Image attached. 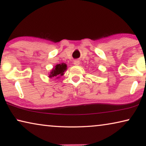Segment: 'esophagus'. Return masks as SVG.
<instances>
[{
	"instance_id": "34e87169",
	"label": "esophagus",
	"mask_w": 146,
	"mask_h": 146,
	"mask_svg": "<svg viewBox=\"0 0 146 146\" xmlns=\"http://www.w3.org/2000/svg\"><path fill=\"white\" fill-rule=\"evenodd\" d=\"M74 64L76 66H78L80 64V61L78 60H74Z\"/></svg>"
}]
</instances>
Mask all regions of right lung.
Instances as JSON below:
<instances>
[{
  "instance_id": "1",
  "label": "right lung",
  "mask_w": 146,
  "mask_h": 146,
  "mask_svg": "<svg viewBox=\"0 0 146 146\" xmlns=\"http://www.w3.org/2000/svg\"><path fill=\"white\" fill-rule=\"evenodd\" d=\"M67 70V65L65 63H61L56 64L50 72L49 78H59L60 77L64 74V72Z\"/></svg>"
}]
</instances>
